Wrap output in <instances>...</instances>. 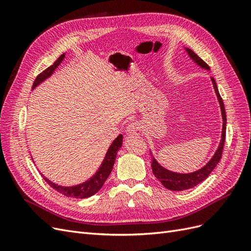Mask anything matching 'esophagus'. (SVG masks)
Returning <instances> with one entry per match:
<instances>
[{"mask_svg": "<svg viewBox=\"0 0 251 251\" xmlns=\"http://www.w3.org/2000/svg\"><path fill=\"white\" fill-rule=\"evenodd\" d=\"M140 132H141V125L137 123V121H134V123L127 126L126 134L127 136H131V137H134V136L139 135Z\"/></svg>", "mask_w": 251, "mask_h": 251, "instance_id": "esophagus-1", "label": "esophagus"}]
</instances>
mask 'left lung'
Returning <instances> with one entry per match:
<instances>
[{
    "label": "left lung",
    "mask_w": 251,
    "mask_h": 251,
    "mask_svg": "<svg viewBox=\"0 0 251 251\" xmlns=\"http://www.w3.org/2000/svg\"><path fill=\"white\" fill-rule=\"evenodd\" d=\"M185 50L187 52V54L189 55V57H191L197 65L204 68V69L209 70L208 65L205 63L203 59H201L198 55H197L193 50L188 49V48H185ZM210 78H211L212 86H214V88H215V92L218 97L220 108H221L222 118H223V128H222V137H221V141H220L219 148L216 151L215 155L212 156V158L207 162V164L204 165L203 168L200 169L199 171H196L194 173H189V174L174 173V172H171L169 170L164 169L163 166L159 164L156 159L154 158V156L151 153V171H153V174L155 175V177L161 182L164 187H166L168 189H171V191L181 192V191H185V189H189L196 185H198L199 183H201L202 181H204L209 176V174L214 171L217 164L220 162V160H221L222 151H223L224 143H225V137H226V114H225L223 100H222V97L220 96L216 80L214 77H210Z\"/></svg>",
    "instance_id": "8db88e82"
}]
</instances>
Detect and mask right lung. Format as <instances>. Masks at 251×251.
Wrapping results in <instances>:
<instances>
[{
  "label": "right lung",
  "instance_id": "right-lung-1",
  "mask_svg": "<svg viewBox=\"0 0 251 251\" xmlns=\"http://www.w3.org/2000/svg\"><path fill=\"white\" fill-rule=\"evenodd\" d=\"M64 57H65V53L55 60L54 64L48 67L46 70H44L42 73L37 75L34 82H33L32 89H34L36 86H39L42 81H44L45 79L51 76L52 73L54 72V70L59 66V64L63 62ZM121 146H123V135L120 134L117 136V138L112 142V144L107 151V154H105V157L100 165V168L98 169V171L95 173L94 176L91 177L89 180H87L86 182H83V183H80L78 185L62 186V185L53 183V182H51L49 179L44 177L43 175L42 176L45 179V181H46L52 188H54L55 191H57L60 194H63L67 197H71V198H76V199L89 198V197L93 196L94 194H96L98 191H100V189L102 187L105 180H107V178L110 176V174L113 170L114 162H115L117 151L121 148Z\"/></svg>",
  "mask_w": 251,
  "mask_h": 251
}]
</instances>
